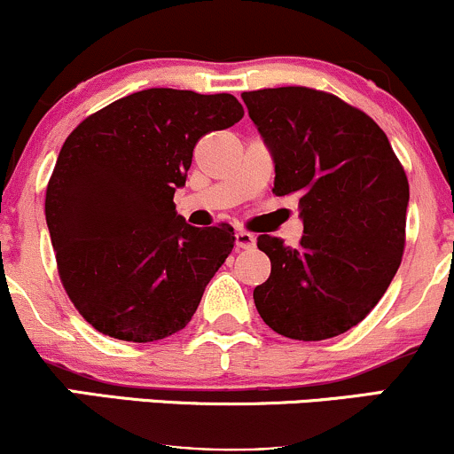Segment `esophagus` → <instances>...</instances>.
I'll use <instances>...</instances> for the list:
<instances>
[{"label": "esophagus", "instance_id": "34e87169", "mask_svg": "<svg viewBox=\"0 0 454 454\" xmlns=\"http://www.w3.org/2000/svg\"><path fill=\"white\" fill-rule=\"evenodd\" d=\"M234 243H237V249H252L256 245V237L247 231H237L234 234Z\"/></svg>", "mask_w": 454, "mask_h": 454}]
</instances>
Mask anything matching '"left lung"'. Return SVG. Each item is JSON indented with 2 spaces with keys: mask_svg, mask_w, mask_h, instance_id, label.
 <instances>
[{
  "mask_svg": "<svg viewBox=\"0 0 454 454\" xmlns=\"http://www.w3.org/2000/svg\"><path fill=\"white\" fill-rule=\"evenodd\" d=\"M275 164V196H299L303 237L260 234L270 275L254 290L279 335L320 341L356 326L382 299L405 245L408 176L372 117L331 93H241Z\"/></svg>",
  "mask_w": 454,
  "mask_h": 454,
  "instance_id": "1",
  "label": "left lung"
}]
</instances>
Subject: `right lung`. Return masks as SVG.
<instances>
[{
	"label": "right lung",
	"instance_id": "obj_1",
	"mask_svg": "<svg viewBox=\"0 0 454 454\" xmlns=\"http://www.w3.org/2000/svg\"><path fill=\"white\" fill-rule=\"evenodd\" d=\"M243 117L231 93L137 91L66 138L46 187V226L78 314L121 341L181 331L234 247L228 223L196 228L175 209L198 138Z\"/></svg>",
	"mask_w": 454,
	"mask_h": 454
}]
</instances>
